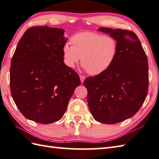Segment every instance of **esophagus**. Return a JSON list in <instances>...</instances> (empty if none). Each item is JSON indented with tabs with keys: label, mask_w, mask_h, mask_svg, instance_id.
<instances>
[{
	"label": "esophagus",
	"mask_w": 159,
	"mask_h": 159,
	"mask_svg": "<svg viewBox=\"0 0 159 159\" xmlns=\"http://www.w3.org/2000/svg\"><path fill=\"white\" fill-rule=\"evenodd\" d=\"M80 80H81V82L83 83V82H84V80H85L86 77H84V75H80Z\"/></svg>",
	"instance_id": "obj_1"
}]
</instances>
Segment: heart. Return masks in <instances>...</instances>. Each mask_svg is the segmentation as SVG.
I'll return each mask as SVG.
<instances>
[{
	"mask_svg": "<svg viewBox=\"0 0 159 159\" xmlns=\"http://www.w3.org/2000/svg\"><path fill=\"white\" fill-rule=\"evenodd\" d=\"M70 43L62 48L66 66L74 68L79 62L90 75H99L108 69L117 53V44L114 38L95 32H82L70 38Z\"/></svg>",
	"mask_w": 159,
	"mask_h": 159,
	"instance_id": "heart-1",
	"label": "heart"
}]
</instances>
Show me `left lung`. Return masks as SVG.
<instances>
[{
    "label": "left lung",
    "mask_w": 159,
    "mask_h": 159,
    "mask_svg": "<svg viewBox=\"0 0 159 159\" xmlns=\"http://www.w3.org/2000/svg\"><path fill=\"white\" fill-rule=\"evenodd\" d=\"M117 44L112 65L84 80L89 110L97 121L114 124L131 118L143 105L148 90V58L132 31L100 27Z\"/></svg>",
    "instance_id": "1"
}]
</instances>
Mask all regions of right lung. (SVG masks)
Here are the masks:
<instances>
[{
	"instance_id": "right-lung-1",
	"label": "right lung",
	"mask_w": 159,
	"mask_h": 159,
	"mask_svg": "<svg viewBox=\"0 0 159 159\" xmlns=\"http://www.w3.org/2000/svg\"><path fill=\"white\" fill-rule=\"evenodd\" d=\"M67 40L62 29L33 27L16 47L11 61V93L30 120L43 124L59 121L81 84L77 73L64 62Z\"/></svg>"
}]
</instances>
